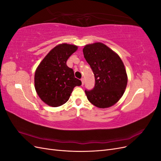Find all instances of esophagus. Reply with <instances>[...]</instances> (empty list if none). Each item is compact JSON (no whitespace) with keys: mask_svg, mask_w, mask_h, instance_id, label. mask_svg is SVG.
<instances>
[{"mask_svg":"<svg viewBox=\"0 0 161 161\" xmlns=\"http://www.w3.org/2000/svg\"><path fill=\"white\" fill-rule=\"evenodd\" d=\"M81 82H82V85L83 86L84 83H85V79H83V78H82V79H81Z\"/></svg>","mask_w":161,"mask_h":161,"instance_id":"obj_1","label":"esophagus"}]
</instances>
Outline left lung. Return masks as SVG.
<instances>
[{"instance_id": "1", "label": "left lung", "mask_w": 161, "mask_h": 161, "mask_svg": "<svg viewBox=\"0 0 161 161\" xmlns=\"http://www.w3.org/2000/svg\"><path fill=\"white\" fill-rule=\"evenodd\" d=\"M84 57L95 76L94 88L85 90L87 99L99 108L114 105L124 93L128 76L120 57L100 42L86 45Z\"/></svg>"}]
</instances>
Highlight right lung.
I'll return each mask as SVG.
<instances>
[{"mask_svg":"<svg viewBox=\"0 0 161 161\" xmlns=\"http://www.w3.org/2000/svg\"><path fill=\"white\" fill-rule=\"evenodd\" d=\"M75 45L62 43L54 47L43 58L35 73V89L40 98L52 107L68 101L73 89L80 86L74 71L66 65L69 58L77 50Z\"/></svg>","mask_w":161,"mask_h":161,"instance_id":"obj_1","label":"right lung"}]
</instances>
